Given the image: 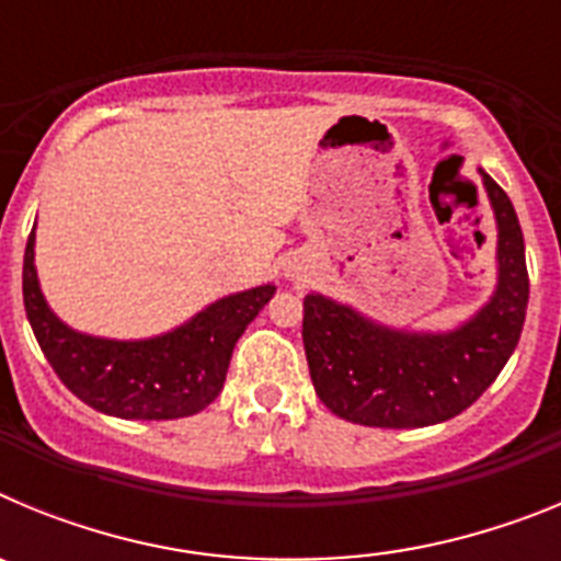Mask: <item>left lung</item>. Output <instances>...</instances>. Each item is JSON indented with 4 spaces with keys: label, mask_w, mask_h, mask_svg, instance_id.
Wrapping results in <instances>:
<instances>
[{
    "label": "left lung",
    "mask_w": 561,
    "mask_h": 561,
    "mask_svg": "<svg viewBox=\"0 0 561 561\" xmlns=\"http://www.w3.org/2000/svg\"><path fill=\"white\" fill-rule=\"evenodd\" d=\"M497 219V289L449 334L376 325L323 295L304 300V348L314 390L334 415L365 427H427L455 419L497 379L523 334L528 266L517 213L483 173Z\"/></svg>",
    "instance_id": "obj_1"
}]
</instances>
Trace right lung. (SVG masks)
Returning <instances> with one entry per match:
<instances>
[{
  "label": "right lung",
  "instance_id": "obj_1",
  "mask_svg": "<svg viewBox=\"0 0 561 561\" xmlns=\"http://www.w3.org/2000/svg\"><path fill=\"white\" fill-rule=\"evenodd\" d=\"M36 227L22 270L24 311L44 356L89 408L117 419L168 421L199 413L225 388L238 336L275 295V286L221 297L191 323L153 340L121 342L67 329L44 300L33 266Z\"/></svg>",
  "mask_w": 561,
  "mask_h": 561
}]
</instances>
